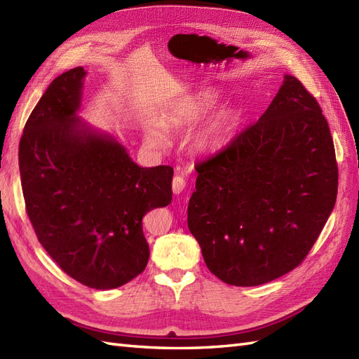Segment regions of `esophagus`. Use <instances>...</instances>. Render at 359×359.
Segmentation results:
<instances>
[{"label":"esophagus","instance_id":"34e87169","mask_svg":"<svg viewBox=\"0 0 359 359\" xmlns=\"http://www.w3.org/2000/svg\"><path fill=\"white\" fill-rule=\"evenodd\" d=\"M185 188H187L185 177L180 176V174L174 176V179H172V192H174V194H182V192L185 191Z\"/></svg>","mask_w":359,"mask_h":359}]
</instances>
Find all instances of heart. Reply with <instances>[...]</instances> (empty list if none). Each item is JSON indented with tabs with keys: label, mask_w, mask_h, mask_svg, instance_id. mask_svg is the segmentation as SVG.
Returning a JSON list of instances; mask_svg holds the SVG:
<instances>
[{
	"label": "heart",
	"mask_w": 359,
	"mask_h": 359,
	"mask_svg": "<svg viewBox=\"0 0 359 359\" xmlns=\"http://www.w3.org/2000/svg\"><path fill=\"white\" fill-rule=\"evenodd\" d=\"M210 106H212V101H210L208 97L185 98L183 101H180L176 114L162 119V127L165 130H171V128H174L177 124L198 121V119L208 112ZM223 133H224V123L217 121L215 124L209 126L198 135L197 145L200 149H209V147H212L214 144H217L219 140H222ZM145 137H147V142L154 147H163L165 142H167V137H165L162 128L158 123H150L145 127Z\"/></svg>",
	"instance_id": "1"
}]
</instances>
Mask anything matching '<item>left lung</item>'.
Masks as SVG:
<instances>
[{"mask_svg": "<svg viewBox=\"0 0 359 359\" xmlns=\"http://www.w3.org/2000/svg\"><path fill=\"white\" fill-rule=\"evenodd\" d=\"M188 227L210 273L256 287L306 258L332 212L338 165L316 97L294 76L258 121L197 162Z\"/></svg>", "mask_w": 359, "mask_h": 359, "instance_id": "1", "label": "left lung"}]
</instances>
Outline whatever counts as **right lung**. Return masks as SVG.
Returning a JSON list of instances; mask_svg holds the SVG:
<instances>
[{
    "instance_id": "add662e5",
    "label": "right lung",
    "mask_w": 359,
    "mask_h": 359,
    "mask_svg": "<svg viewBox=\"0 0 359 359\" xmlns=\"http://www.w3.org/2000/svg\"><path fill=\"white\" fill-rule=\"evenodd\" d=\"M86 71L54 79L20 141L25 210L39 243L72 279L112 290L149 262L142 218L171 203L172 168H141L114 137L90 130L76 112Z\"/></svg>"
}]
</instances>
